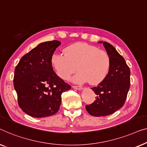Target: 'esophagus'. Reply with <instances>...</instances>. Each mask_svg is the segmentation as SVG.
<instances>
[{
  "instance_id": "1",
  "label": "esophagus",
  "mask_w": 147,
  "mask_h": 147,
  "mask_svg": "<svg viewBox=\"0 0 147 147\" xmlns=\"http://www.w3.org/2000/svg\"><path fill=\"white\" fill-rule=\"evenodd\" d=\"M73 88L76 90H82V87L80 86H73Z\"/></svg>"
}]
</instances>
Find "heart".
Instances as JSON below:
<instances>
[{"mask_svg":"<svg viewBox=\"0 0 147 147\" xmlns=\"http://www.w3.org/2000/svg\"><path fill=\"white\" fill-rule=\"evenodd\" d=\"M65 54L55 53L51 62L58 76L68 80L78 71L73 81L82 84L90 82L98 84L107 77L111 67V59L107 52L85 42H75L65 47Z\"/></svg>","mask_w":147,"mask_h":147,"instance_id":"obj_1","label":"heart"}]
</instances>
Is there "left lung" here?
Listing matches in <instances>:
<instances>
[{"instance_id":"8db88e82","label":"left lung","mask_w":147,"mask_h":147,"mask_svg":"<svg viewBox=\"0 0 147 147\" xmlns=\"http://www.w3.org/2000/svg\"><path fill=\"white\" fill-rule=\"evenodd\" d=\"M98 42L104 45L110 57L111 67L105 79L91 88L97 96L91 105H86V109L94 117L110 115L121 109L125 102L131 82V71L125 59L113 45L102 41Z\"/></svg>"}]
</instances>
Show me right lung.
<instances>
[{"mask_svg":"<svg viewBox=\"0 0 147 147\" xmlns=\"http://www.w3.org/2000/svg\"><path fill=\"white\" fill-rule=\"evenodd\" d=\"M59 40L42 42L20 59L14 70V87L20 108L35 118L56 114L61 94L71 89L53 71L51 59Z\"/></svg>","mask_w":147,"mask_h":147,"instance_id":"1","label":"right lung"}]
</instances>
